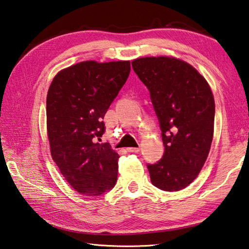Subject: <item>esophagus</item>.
Wrapping results in <instances>:
<instances>
[{"instance_id":"34e87169","label":"esophagus","mask_w":249,"mask_h":249,"mask_svg":"<svg viewBox=\"0 0 249 249\" xmlns=\"http://www.w3.org/2000/svg\"><path fill=\"white\" fill-rule=\"evenodd\" d=\"M126 150H128L129 152H139L140 151V148H137V147H129V148H126Z\"/></svg>"}]
</instances>
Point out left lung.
I'll use <instances>...</instances> for the list:
<instances>
[{
    "label": "left lung",
    "mask_w": 249,
    "mask_h": 249,
    "mask_svg": "<svg viewBox=\"0 0 249 249\" xmlns=\"http://www.w3.org/2000/svg\"><path fill=\"white\" fill-rule=\"evenodd\" d=\"M132 67L150 91L165 147L148 165L151 183L175 192L191 184L206 163L214 133L215 102L198 70L173 56L136 58Z\"/></svg>",
    "instance_id": "left-lung-1"
}]
</instances>
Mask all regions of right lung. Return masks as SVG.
Here are the masks:
<instances>
[{
  "label": "right lung",
  "instance_id": "right-lung-1",
  "mask_svg": "<svg viewBox=\"0 0 249 249\" xmlns=\"http://www.w3.org/2000/svg\"><path fill=\"white\" fill-rule=\"evenodd\" d=\"M130 70V60H85L60 70L49 87L50 151L60 174L82 195H101L117 180L119 154L96 139L104 133L102 119Z\"/></svg>",
  "mask_w": 249,
  "mask_h": 249
}]
</instances>
